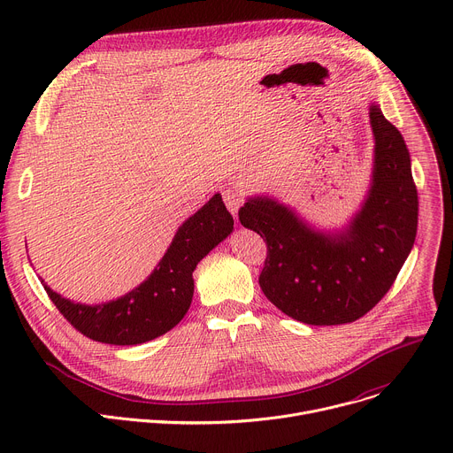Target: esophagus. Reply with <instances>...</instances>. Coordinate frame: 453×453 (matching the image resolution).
<instances>
[{
	"label": "esophagus",
	"mask_w": 453,
	"mask_h": 453,
	"mask_svg": "<svg viewBox=\"0 0 453 453\" xmlns=\"http://www.w3.org/2000/svg\"><path fill=\"white\" fill-rule=\"evenodd\" d=\"M222 197H224V203H226L227 210L231 211V215H233V217H236V215H238V210H240V206L243 204V197H242V193H240L238 189H233V188H229V189H224Z\"/></svg>",
	"instance_id": "obj_1"
}]
</instances>
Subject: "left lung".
Masks as SVG:
<instances>
[{
	"instance_id": "8db88e82",
	"label": "left lung",
	"mask_w": 453,
	"mask_h": 453,
	"mask_svg": "<svg viewBox=\"0 0 453 453\" xmlns=\"http://www.w3.org/2000/svg\"><path fill=\"white\" fill-rule=\"evenodd\" d=\"M369 123L371 184L342 229H315L269 196L249 197L238 211L243 227L267 240L264 294L304 325H346L365 315L393 287L416 240L418 189L405 140L374 102Z\"/></svg>"
}]
</instances>
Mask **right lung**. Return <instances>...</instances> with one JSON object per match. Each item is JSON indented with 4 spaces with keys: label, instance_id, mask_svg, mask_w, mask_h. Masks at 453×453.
Wrapping results in <instances>:
<instances>
[{
    "label": "right lung",
    "instance_id": "right-lung-1",
    "mask_svg": "<svg viewBox=\"0 0 453 453\" xmlns=\"http://www.w3.org/2000/svg\"><path fill=\"white\" fill-rule=\"evenodd\" d=\"M233 217L220 193L179 226L165 256L150 276L125 296L102 303H73L46 294L72 326L86 337L114 346H134L170 332L186 315L193 297V271L203 257L233 233Z\"/></svg>",
    "mask_w": 453,
    "mask_h": 453
}]
</instances>
